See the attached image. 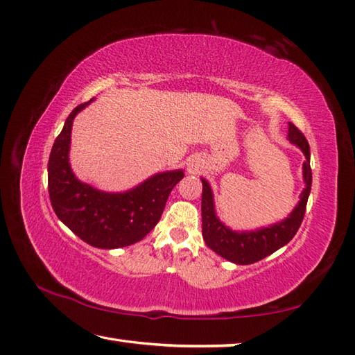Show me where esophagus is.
Wrapping results in <instances>:
<instances>
[{
	"label": "esophagus",
	"instance_id": "esophagus-1",
	"mask_svg": "<svg viewBox=\"0 0 355 355\" xmlns=\"http://www.w3.org/2000/svg\"><path fill=\"white\" fill-rule=\"evenodd\" d=\"M201 168H202V164H201V162L198 160V158H192V160L189 162V164H187V171H189L191 173H197Z\"/></svg>",
	"mask_w": 355,
	"mask_h": 355
}]
</instances>
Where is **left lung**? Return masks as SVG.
Segmentation results:
<instances>
[{
  "label": "left lung",
  "instance_id": "left-lung-1",
  "mask_svg": "<svg viewBox=\"0 0 355 355\" xmlns=\"http://www.w3.org/2000/svg\"><path fill=\"white\" fill-rule=\"evenodd\" d=\"M288 140L300 148L306 160L304 162V182L305 189L300 193L299 205L284 221L276 223L268 227H262L252 232H235L224 225L215 214L214 193L205 178L202 182L201 197V218H202V238L209 248L223 256L230 262L247 266L258 262L266 256L275 253L279 248L288 244L296 235L305 216L306 201L311 191V168H310V145L302 131H299L293 123H288Z\"/></svg>",
  "mask_w": 355,
  "mask_h": 355
}]
</instances>
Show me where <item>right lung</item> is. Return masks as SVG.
I'll use <instances>...</instances> for the list:
<instances>
[{"instance_id": "obj_1", "label": "right lung", "mask_w": 355, "mask_h": 355, "mask_svg": "<svg viewBox=\"0 0 355 355\" xmlns=\"http://www.w3.org/2000/svg\"><path fill=\"white\" fill-rule=\"evenodd\" d=\"M80 103L67 117L53 143L49 158V193L53 210L74 235L97 248H119L139 243L153 230L171 191L184 177L183 171L155 173L126 192H103L74 175L69 160L71 126Z\"/></svg>"}]
</instances>
